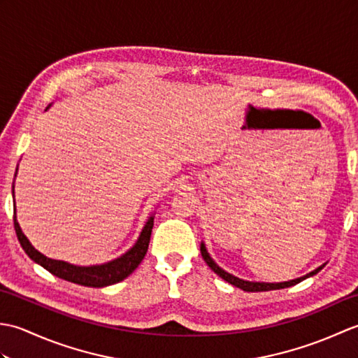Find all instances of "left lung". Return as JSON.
Masks as SVG:
<instances>
[{
	"mask_svg": "<svg viewBox=\"0 0 358 358\" xmlns=\"http://www.w3.org/2000/svg\"><path fill=\"white\" fill-rule=\"evenodd\" d=\"M201 255H203V258H204V262L208 263V266L209 268L214 271L217 275H220L222 277L224 281H227V283H231V285H234V286H237V287H240V289H243V291H246V292H262V291H273V289H283V287H289V286H294V285H296V283H300V281H303L305 278H308V277H313V275H315V273L318 272V271H322L323 269V266H320V268H317L315 271H313V272H309V273H306L305 277H300V278H295V280H291V281H285V283H257V281H245V280H241V278H237V277H234V275H231L229 272H226V271H223L222 268H220V266H217L215 264V262L212 260V258L209 257V254H208V250H206V248H204V245L201 243Z\"/></svg>",
	"mask_w": 358,
	"mask_h": 358,
	"instance_id": "8db88e82",
	"label": "left lung"
}]
</instances>
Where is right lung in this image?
Segmentation results:
<instances>
[{
	"instance_id": "right-lung-1",
	"label": "right lung",
	"mask_w": 358,
	"mask_h": 358,
	"mask_svg": "<svg viewBox=\"0 0 358 358\" xmlns=\"http://www.w3.org/2000/svg\"><path fill=\"white\" fill-rule=\"evenodd\" d=\"M13 226H15V232H17L20 245L22 249H24V252L32 258L34 262L41 264L44 269H48L50 273H53V275L67 281H72V283H77L81 286L104 287L124 280L127 275H131V273L138 268V264L141 263L144 255L148 252L152 227H154V217H150L148 220V223L144 226L138 241L135 243V246L129 250V252H126L123 257L117 258V260L109 262L106 264H100V266H90V268H80V266H73L66 262L52 260V258H48L38 252V250L30 245L29 240L26 238V235L22 234L15 212H13Z\"/></svg>"
}]
</instances>
